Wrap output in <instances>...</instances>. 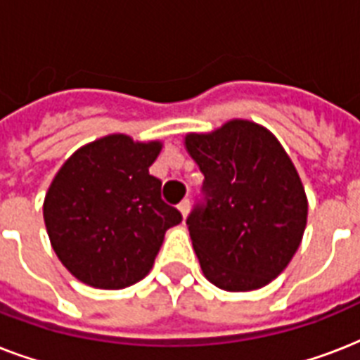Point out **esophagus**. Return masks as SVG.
Instances as JSON below:
<instances>
[{
	"instance_id": "1",
	"label": "esophagus",
	"mask_w": 360,
	"mask_h": 360,
	"mask_svg": "<svg viewBox=\"0 0 360 360\" xmlns=\"http://www.w3.org/2000/svg\"><path fill=\"white\" fill-rule=\"evenodd\" d=\"M177 207H179L181 214H183V219H185L186 214H188V211H191V202H188V200H183Z\"/></svg>"
}]
</instances>
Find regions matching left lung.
Listing matches in <instances>:
<instances>
[{
    "label": "left lung",
    "instance_id": "8db88e82",
    "mask_svg": "<svg viewBox=\"0 0 360 360\" xmlns=\"http://www.w3.org/2000/svg\"><path fill=\"white\" fill-rule=\"evenodd\" d=\"M203 174L186 226L203 274L226 291H250L276 278L307 228L308 203L295 166L271 132L230 121L188 134Z\"/></svg>",
    "mask_w": 360,
    "mask_h": 360
}]
</instances>
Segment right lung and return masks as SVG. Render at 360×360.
Here are the masks:
<instances>
[{
    "label": "right lung",
    "instance_id": "obj_1",
    "mask_svg": "<svg viewBox=\"0 0 360 360\" xmlns=\"http://www.w3.org/2000/svg\"><path fill=\"white\" fill-rule=\"evenodd\" d=\"M160 143L106 136L61 166L44 200L48 237L65 267L84 284L123 290L140 282L164 233L183 217L149 174Z\"/></svg>",
    "mask_w": 360,
    "mask_h": 360
}]
</instances>
